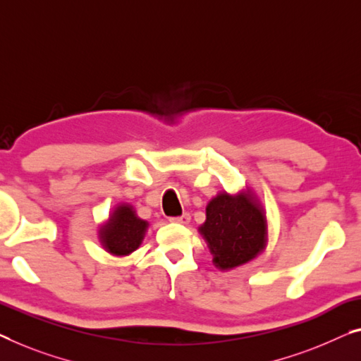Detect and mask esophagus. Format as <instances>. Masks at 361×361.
<instances>
[{"mask_svg":"<svg viewBox=\"0 0 361 361\" xmlns=\"http://www.w3.org/2000/svg\"><path fill=\"white\" fill-rule=\"evenodd\" d=\"M190 220H191V215L188 212H183L181 215H178V217H170V222H176V224H183V225H186Z\"/></svg>","mask_w":361,"mask_h":361,"instance_id":"1","label":"esophagus"}]
</instances>
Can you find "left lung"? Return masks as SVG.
I'll use <instances>...</instances> for the list:
<instances>
[{"mask_svg": "<svg viewBox=\"0 0 361 361\" xmlns=\"http://www.w3.org/2000/svg\"><path fill=\"white\" fill-rule=\"evenodd\" d=\"M199 233L211 250L215 267L228 271L255 259L266 248L264 209L251 190L235 196L219 192L207 204Z\"/></svg>", "mask_w": 361, "mask_h": 361, "instance_id": "left-lung-1", "label": "left lung"}]
</instances>
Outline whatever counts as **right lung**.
<instances>
[{
  "label": "right lung",
  "instance_id": "obj_1",
  "mask_svg": "<svg viewBox=\"0 0 361 361\" xmlns=\"http://www.w3.org/2000/svg\"><path fill=\"white\" fill-rule=\"evenodd\" d=\"M147 227L149 224L137 217L133 206L120 204L111 212L109 222L100 227V243L111 255L128 256L142 243Z\"/></svg>",
  "mask_w": 361,
  "mask_h": 361
}]
</instances>
